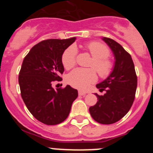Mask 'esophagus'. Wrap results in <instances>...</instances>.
I'll return each mask as SVG.
<instances>
[{"label":"esophagus","mask_w":153,"mask_h":153,"mask_svg":"<svg viewBox=\"0 0 153 153\" xmlns=\"http://www.w3.org/2000/svg\"><path fill=\"white\" fill-rule=\"evenodd\" d=\"M78 93H79V96H85L86 94V92H83V91H81V90H79V92H78Z\"/></svg>","instance_id":"1"}]
</instances>
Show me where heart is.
<instances>
[{
  "instance_id": "obj_1",
  "label": "heart",
  "mask_w": 153,
  "mask_h": 153,
  "mask_svg": "<svg viewBox=\"0 0 153 153\" xmlns=\"http://www.w3.org/2000/svg\"><path fill=\"white\" fill-rule=\"evenodd\" d=\"M86 48L93 57L89 63V67L91 68L76 69L67 77V83L79 90H86L90 84L95 83L97 79L95 70L101 78H106L113 73L114 69V63L109 58L110 51L105 44L93 41L86 44ZM76 54L77 51L74 46L65 50L62 54L61 61L66 70H71L75 67Z\"/></svg>"
}]
</instances>
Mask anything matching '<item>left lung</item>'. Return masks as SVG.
I'll return each mask as SVG.
<instances>
[{
  "mask_svg": "<svg viewBox=\"0 0 153 153\" xmlns=\"http://www.w3.org/2000/svg\"><path fill=\"white\" fill-rule=\"evenodd\" d=\"M102 40L111 48L116 62L113 71L105 80L97 85L103 96L96 93L98 102L90 106V115L97 123L113 124L120 120L132 106L137 87V76L129 53L113 39Z\"/></svg>",
  "mask_w": 153,
  "mask_h": 153,
  "instance_id": "8db88e82",
  "label": "left lung"
}]
</instances>
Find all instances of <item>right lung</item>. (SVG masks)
Returning a JSON list of instances; mask_svg holds the SVG:
<instances>
[{"instance_id": "right-lung-1", "label": "right lung", "mask_w": 153, "mask_h": 153, "mask_svg": "<svg viewBox=\"0 0 153 153\" xmlns=\"http://www.w3.org/2000/svg\"><path fill=\"white\" fill-rule=\"evenodd\" d=\"M48 39L33 46L23 60L18 81L21 94L30 113L46 125L61 123L68 117L77 90L67 85L54 90L52 83L61 81L64 71L63 53L75 41Z\"/></svg>"}]
</instances>
